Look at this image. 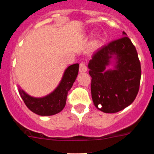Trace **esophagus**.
Returning a JSON list of instances; mask_svg holds the SVG:
<instances>
[{"label":"esophagus","mask_w":154,"mask_h":154,"mask_svg":"<svg viewBox=\"0 0 154 154\" xmlns=\"http://www.w3.org/2000/svg\"><path fill=\"white\" fill-rule=\"evenodd\" d=\"M87 71V66L85 63L81 62L79 65V72H85Z\"/></svg>","instance_id":"esophagus-1"}]
</instances>
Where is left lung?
Listing matches in <instances>:
<instances>
[{
    "label": "left lung",
    "instance_id": "left-lung-1",
    "mask_svg": "<svg viewBox=\"0 0 154 154\" xmlns=\"http://www.w3.org/2000/svg\"><path fill=\"white\" fill-rule=\"evenodd\" d=\"M123 35L126 34L123 31ZM112 54L117 55L116 69L105 71ZM91 92L94 105L107 113L130 106L140 89L141 65L137 49L127 36L109 42L92 55L89 63Z\"/></svg>",
    "mask_w": 154,
    "mask_h": 154
}]
</instances>
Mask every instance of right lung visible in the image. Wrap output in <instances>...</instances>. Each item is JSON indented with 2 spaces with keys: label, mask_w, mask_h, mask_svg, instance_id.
I'll return each instance as SVG.
<instances>
[{
  "label": "right lung",
  "mask_w": 154,
  "mask_h": 154,
  "mask_svg": "<svg viewBox=\"0 0 154 154\" xmlns=\"http://www.w3.org/2000/svg\"><path fill=\"white\" fill-rule=\"evenodd\" d=\"M79 66L78 63L69 66L57 89L45 97H31L19 88V94L26 106L31 111L40 116H51L61 112L66 103L68 92L78 75Z\"/></svg>",
  "instance_id": "add662e5"
}]
</instances>
